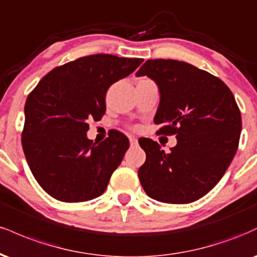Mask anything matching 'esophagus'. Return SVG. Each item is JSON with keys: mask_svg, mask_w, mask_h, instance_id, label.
I'll use <instances>...</instances> for the list:
<instances>
[{"mask_svg": "<svg viewBox=\"0 0 257 257\" xmlns=\"http://www.w3.org/2000/svg\"><path fill=\"white\" fill-rule=\"evenodd\" d=\"M129 141H131V146H137L138 145V139L134 137L129 138Z\"/></svg>", "mask_w": 257, "mask_h": 257, "instance_id": "34e87169", "label": "esophagus"}]
</instances>
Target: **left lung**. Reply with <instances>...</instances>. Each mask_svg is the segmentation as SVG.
Listing matches in <instances>:
<instances>
[{
	"instance_id": "obj_1",
	"label": "left lung",
	"mask_w": 257,
	"mask_h": 257,
	"mask_svg": "<svg viewBox=\"0 0 257 257\" xmlns=\"http://www.w3.org/2000/svg\"><path fill=\"white\" fill-rule=\"evenodd\" d=\"M137 76L158 85L161 101L156 124L164 135H176L169 153L151 139L139 144L146 161L139 179L151 198L186 204L202 198L231 164L241 132L240 111L229 88L211 73L185 61L147 60Z\"/></svg>"
}]
</instances>
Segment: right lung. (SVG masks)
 Listing matches in <instances>:
<instances>
[{
	"mask_svg": "<svg viewBox=\"0 0 257 257\" xmlns=\"http://www.w3.org/2000/svg\"><path fill=\"white\" fill-rule=\"evenodd\" d=\"M143 61L111 54L82 57L53 69L29 94L23 150L32 175L53 198L87 202L105 192L129 140L112 131L104 141L93 143L87 138L88 122L104 116L110 85Z\"/></svg>",
	"mask_w": 257,
	"mask_h": 257,
	"instance_id": "1",
	"label": "right lung"
}]
</instances>
